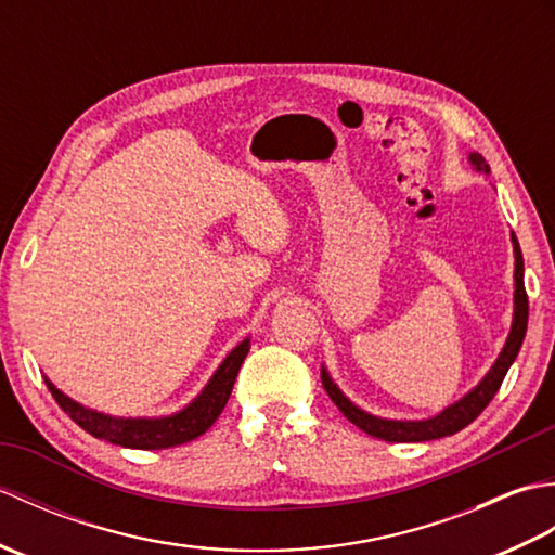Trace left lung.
Listing matches in <instances>:
<instances>
[{
  "instance_id": "8db88e82",
  "label": "left lung",
  "mask_w": 555,
  "mask_h": 555,
  "mask_svg": "<svg viewBox=\"0 0 555 555\" xmlns=\"http://www.w3.org/2000/svg\"><path fill=\"white\" fill-rule=\"evenodd\" d=\"M469 162L473 167L481 173H489V164L485 162V157L473 152L469 155ZM513 241V253H515V312H513V326L508 340L501 350L499 360L493 362V367L487 372L485 379H481L473 391L465 393L457 403L448 405L446 410H441L439 415H434L429 420H384V417H374L370 412H364L362 408H358L356 403L344 396V391L334 384L332 376H328L326 367H322V384L324 391L328 393V398L334 400L336 408L344 412V415L360 427L364 434L374 436V439H384L391 443H417V441H431V439H443V436H451L460 429H465L469 422H475L481 410H485L491 398L496 396V391L501 388L505 374H508L511 364L515 362L517 352L522 348V340L527 334V317H529V300H527V291H525V262H522V250L520 243H517L515 233L511 235Z\"/></svg>"
}]
</instances>
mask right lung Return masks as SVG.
I'll use <instances>...</instances> for the list:
<instances>
[{"label":"right lung","instance_id":"add662e5","mask_svg":"<svg viewBox=\"0 0 555 555\" xmlns=\"http://www.w3.org/2000/svg\"><path fill=\"white\" fill-rule=\"evenodd\" d=\"M247 352H250V338L241 340V344L229 352L227 360L219 364V370L211 374V379L203 388V393H199L191 405L173 412L169 417H112L70 400L68 396L59 391L50 379H44V384L50 388V393L54 396L59 408H62L80 429L95 436V439H104L124 448H140V451H159V448L181 446L197 439L199 434H205L211 424L217 422L233 391L235 376H238V370Z\"/></svg>","mask_w":555,"mask_h":555}]
</instances>
